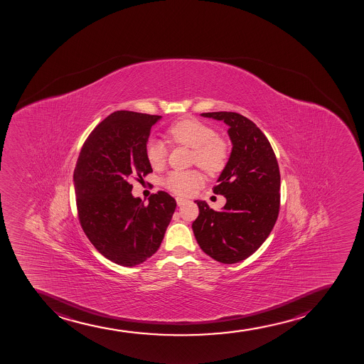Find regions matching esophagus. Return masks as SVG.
Segmentation results:
<instances>
[{"label":"esophagus","instance_id":"esophagus-1","mask_svg":"<svg viewBox=\"0 0 364 364\" xmlns=\"http://www.w3.org/2000/svg\"><path fill=\"white\" fill-rule=\"evenodd\" d=\"M176 203L177 205H178V206H182V205H183L184 203H187V200L183 199V198H180V196H178V198H176Z\"/></svg>","mask_w":364,"mask_h":364}]
</instances>
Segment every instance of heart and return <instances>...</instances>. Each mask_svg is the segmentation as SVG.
Masks as SVG:
<instances>
[{
	"label": "heart",
	"instance_id": "b5f03b06",
	"mask_svg": "<svg viewBox=\"0 0 364 364\" xmlns=\"http://www.w3.org/2000/svg\"><path fill=\"white\" fill-rule=\"evenodd\" d=\"M166 139L175 144L193 149V161L208 173H217L224 168L228 149L222 139L217 138L213 128L196 119H181L166 130ZM146 157L151 166L161 168L166 159V149L159 140H151L146 147ZM203 177L196 170L168 173L163 184L178 196H188L203 183Z\"/></svg>",
	"mask_w": 364,
	"mask_h": 364
}]
</instances>
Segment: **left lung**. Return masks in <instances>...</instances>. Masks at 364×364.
I'll use <instances>...</instances> for the list:
<instances>
[{"label": "left lung", "instance_id": "8db88e82", "mask_svg": "<svg viewBox=\"0 0 364 364\" xmlns=\"http://www.w3.org/2000/svg\"><path fill=\"white\" fill-rule=\"evenodd\" d=\"M201 116L229 127L232 149L213 189L225 196V206L213 210L206 201L196 200L199 217L191 228L208 257L222 264H236L255 253L276 224L279 166L271 144L250 119L228 111Z\"/></svg>", "mask_w": 364, "mask_h": 364}]
</instances>
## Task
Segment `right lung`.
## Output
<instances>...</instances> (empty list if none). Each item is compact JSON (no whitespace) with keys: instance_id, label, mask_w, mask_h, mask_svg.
<instances>
[{"instance_id":"right-lung-1","label":"right lung","mask_w":364,"mask_h":364,"mask_svg":"<svg viewBox=\"0 0 364 364\" xmlns=\"http://www.w3.org/2000/svg\"><path fill=\"white\" fill-rule=\"evenodd\" d=\"M161 116L115 111L85 141L74 170L77 213L88 240L103 257L133 267L161 247L176 201L165 191L149 205L132 196V177L152 171L146 157L151 128Z\"/></svg>"}]
</instances>
